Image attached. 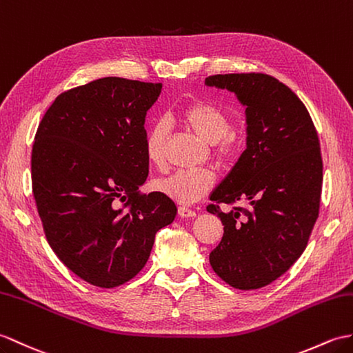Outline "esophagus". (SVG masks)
<instances>
[{"mask_svg": "<svg viewBox=\"0 0 353 353\" xmlns=\"http://www.w3.org/2000/svg\"><path fill=\"white\" fill-rule=\"evenodd\" d=\"M179 215L182 216V218H195L196 216L195 210H192L190 208H185V206H180L179 208Z\"/></svg>", "mask_w": 353, "mask_h": 353, "instance_id": "esophagus-1", "label": "esophagus"}]
</instances>
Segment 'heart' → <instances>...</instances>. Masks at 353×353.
<instances>
[{
    "label": "heart",
    "mask_w": 353,
    "mask_h": 353,
    "mask_svg": "<svg viewBox=\"0 0 353 353\" xmlns=\"http://www.w3.org/2000/svg\"><path fill=\"white\" fill-rule=\"evenodd\" d=\"M180 119L194 134L214 144V157L230 159L237 150V137L232 132V119L214 102L194 101L180 110ZM168 129L163 121H154L145 135V158L152 165H165V143ZM215 183V174L209 170H183L158 179L157 190L179 204H192L206 195Z\"/></svg>",
    "instance_id": "heart-1"
}]
</instances>
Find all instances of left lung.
<instances>
[{
    "mask_svg": "<svg viewBox=\"0 0 353 353\" xmlns=\"http://www.w3.org/2000/svg\"><path fill=\"white\" fill-rule=\"evenodd\" d=\"M206 85L227 88L247 106V149L212 192L208 212L224 234L210 252L215 274L234 289L265 288L304 252L321 208L323 163L317 130L299 97L266 73H225ZM245 203L224 214L219 202Z\"/></svg>",
    "mask_w": 353,
    "mask_h": 353,
    "instance_id": "left-lung-1",
    "label": "left lung"
}]
</instances>
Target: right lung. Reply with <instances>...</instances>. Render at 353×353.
<instances>
[{
	"label": "right lung",
	"mask_w": 353,
	"mask_h": 353,
	"mask_svg": "<svg viewBox=\"0 0 353 353\" xmlns=\"http://www.w3.org/2000/svg\"><path fill=\"white\" fill-rule=\"evenodd\" d=\"M162 84L108 77L61 93L39 123L31 180L48 243L84 281L125 284L144 268L177 208L141 194L145 114Z\"/></svg>",
	"instance_id": "1"
}]
</instances>
